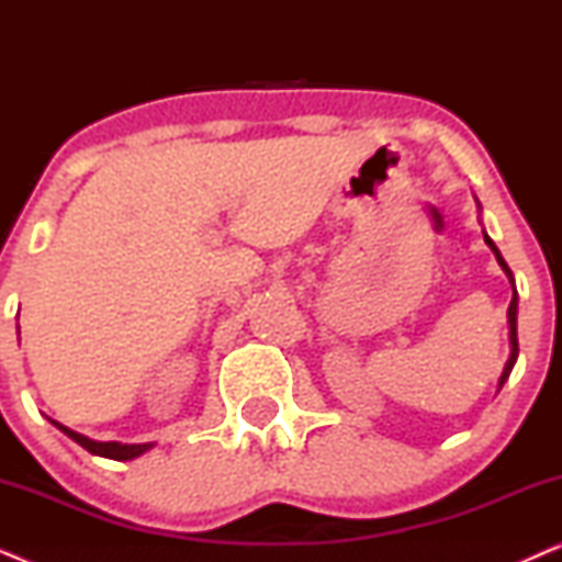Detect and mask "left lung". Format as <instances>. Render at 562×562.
<instances>
[{"label":"left lung","instance_id":"left-lung-1","mask_svg":"<svg viewBox=\"0 0 562 562\" xmlns=\"http://www.w3.org/2000/svg\"><path fill=\"white\" fill-rule=\"evenodd\" d=\"M483 240H486L488 248L494 250V256H496V260H498V266L504 268V273L509 276V283H512V302H509V312H506V317H509V342H512V356H509V360H506L502 379H498V389H502V386H504V381L509 379L512 368H514V363H517V356H519V340H517V304H519V296H517V289H514V276H512V271H509V266H506V260L502 258V252H498V248L494 245V240H491V237H488L486 233H483Z\"/></svg>","mask_w":562,"mask_h":562}]
</instances>
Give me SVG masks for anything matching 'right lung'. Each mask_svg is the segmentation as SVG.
Returning <instances> with one entry per match:
<instances>
[{"instance_id":"1","label":"right lung","mask_w":562,"mask_h":562,"mask_svg":"<svg viewBox=\"0 0 562 562\" xmlns=\"http://www.w3.org/2000/svg\"><path fill=\"white\" fill-rule=\"evenodd\" d=\"M53 422V419H50ZM60 432L71 437L74 442H79L83 450H89L91 456H102V458H110V460H133L137 456H143V452H148L153 448V442H143V445H122V442H97V440H89L87 435H79L74 432V429H68L60 425V422H53Z\"/></svg>"}]
</instances>
